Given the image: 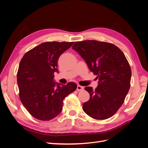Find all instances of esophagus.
Returning a JSON list of instances; mask_svg holds the SVG:
<instances>
[{
  "label": "esophagus",
  "instance_id": "1",
  "mask_svg": "<svg viewBox=\"0 0 148 148\" xmlns=\"http://www.w3.org/2000/svg\"><path fill=\"white\" fill-rule=\"evenodd\" d=\"M83 89H84V88L83 86H80V85H78V86H77V91H78L83 90Z\"/></svg>",
  "mask_w": 148,
  "mask_h": 148
}]
</instances>
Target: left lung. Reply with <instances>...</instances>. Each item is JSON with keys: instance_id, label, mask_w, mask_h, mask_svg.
<instances>
[{"instance_id": "1", "label": "left lung", "mask_w": 148, "mask_h": 148, "mask_svg": "<svg viewBox=\"0 0 148 148\" xmlns=\"http://www.w3.org/2000/svg\"><path fill=\"white\" fill-rule=\"evenodd\" d=\"M72 49L99 80L95 89L84 88L90 98L83 103L84 112L97 120L111 117L122 105L130 87L132 70L127 58L114 44L95 40L76 42Z\"/></svg>"}]
</instances>
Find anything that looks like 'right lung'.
<instances>
[{"label": "right lung", "instance_id": "obj_1", "mask_svg": "<svg viewBox=\"0 0 148 148\" xmlns=\"http://www.w3.org/2000/svg\"><path fill=\"white\" fill-rule=\"evenodd\" d=\"M74 42H46L31 49L22 58L17 72L21 102L36 119H53L62 110L65 97L76 90L73 82L66 85L54 82L57 62Z\"/></svg>", "mask_w": 148, "mask_h": 148}]
</instances>
